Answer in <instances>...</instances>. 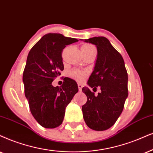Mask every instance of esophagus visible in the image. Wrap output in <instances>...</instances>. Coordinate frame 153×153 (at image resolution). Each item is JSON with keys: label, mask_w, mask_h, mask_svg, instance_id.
<instances>
[{"label": "esophagus", "mask_w": 153, "mask_h": 153, "mask_svg": "<svg viewBox=\"0 0 153 153\" xmlns=\"http://www.w3.org/2000/svg\"><path fill=\"white\" fill-rule=\"evenodd\" d=\"M78 90H79V91H81V90H82V85H81L80 83H78Z\"/></svg>", "instance_id": "obj_1"}]
</instances>
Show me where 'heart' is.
<instances>
[{"label":"heart","instance_id":"heart-1","mask_svg":"<svg viewBox=\"0 0 153 153\" xmlns=\"http://www.w3.org/2000/svg\"><path fill=\"white\" fill-rule=\"evenodd\" d=\"M81 49H94V47L92 45L89 44H83L82 48ZM70 75L73 78H74L75 79L79 81H82L85 78V73L84 71H80V70H78V69H73L71 71H70Z\"/></svg>","mask_w":153,"mask_h":153}]
</instances>
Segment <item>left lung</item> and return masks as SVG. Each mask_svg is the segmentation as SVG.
<instances>
[{
  "label": "left lung",
  "instance_id": "1",
  "mask_svg": "<svg viewBox=\"0 0 153 153\" xmlns=\"http://www.w3.org/2000/svg\"><path fill=\"white\" fill-rule=\"evenodd\" d=\"M85 42L94 44L97 58L94 71L89 78L88 85L101 92L94 96L88 87L82 88L86 104L82 107L83 118L89 128L105 131L114 124L121 115L128 97V73L121 55L104 36H95Z\"/></svg>",
  "mask_w": 153,
  "mask_h": 153
}]
</instances>
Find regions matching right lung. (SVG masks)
<instances>
[{"label": "right lung", "instance_id": "obj_1", "mask_svg": "<svg viewBox=\"0 0 153 153\" xmlns=\"http://www.w3.org/2000/svg\"><path fill=\"white\" fill-rule=\"evenodd\" d=\"M61 34H45L29 52L23 72L25 94L36 121L46 128L59 126L65 107L78 92V85L68 78L61 87L52 82L63 71L62 51L67 45L77 42Z\"/></svg>", "mask_w": 153, "mask_h": 153}]
</instances>
